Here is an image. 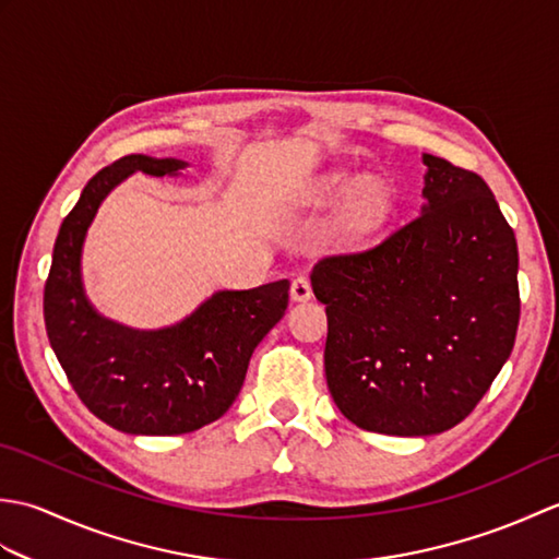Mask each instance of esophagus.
<instances>
[{"instance_id":"34e87169","label":"esophagus","mask_w":559,"mask_h":559,"mask_svg":"<svg viewBox=\"0 0 559 559\" xmlns=\"http://www.w3.org/2000/svg\"><path fill=\"white\" fill-rule=\"evenodd\" d=\"M310 298H312L310 278H307V276L293 278V283H290V300L293 302H307Z\"/></svg>"}]
</instances>
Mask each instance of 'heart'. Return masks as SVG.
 I'll return each instance as SVG.
<instances>
[{
	"instance_id": "1",
	"label": "heart",
	"mask_w": 559,
	"mask_h": 559,
	"mask_svg": "<svg viewBox=\"0 0 559 559\" xmlns=\"http://www.w3.org/2000/svg\"><path fill=\"white\" fill-rule=\"evenodd\" d=\"M329 187H331V192H343V189H348V185L343 180H331ZM386 206H389V199H386L384 189H379L374 185L362 187L358 199H355V206H353L355 223L367 225V228H370V225L384 218Z\"/></svg>"
}]
</instances>
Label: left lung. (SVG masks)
<instances>
[{
    "instance_id": "8db88e82",
    "label": "left lung",
    "mask_w": 559,
    "mask_h": 559,
    "mask_svg": "<svg viewBox=\"0 0 559 559\" xmlns=\"http://www.w3.org/2000/svg\"><path fill=\"white\" fill-rule=\"evenodd\" d=\"M420 216L358 252L319 259L326 384L367 432L459 425L500 374L519 329V249L480 175L425 153Z\"/></svg>"
}]
</instances>
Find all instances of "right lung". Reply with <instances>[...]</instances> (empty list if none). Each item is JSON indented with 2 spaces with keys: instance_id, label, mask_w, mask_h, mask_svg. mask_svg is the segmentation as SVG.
<instances>
[{
  "instance_id": "obj_1",
  "label": "right lung",
  "mask_w": 559,
  "mask_h": 559,
  "mask_svg": "<svg viewBox=\"0 0 559 559\" xmlns=\"http://www.w3.org/2000/svg\"><path fill=\"white\" fill-rule=\"evenodd\" d=\"M175 158L124 156L83 187L59 228L45 283V329L59 365L96 418L129 435L194 432L233 406L259 341L288 307V281L218 290L192 314L158 329H132L93 310L81 283L88 225L132 173L177 175Z\"/></svg>"
}]
</instances>
